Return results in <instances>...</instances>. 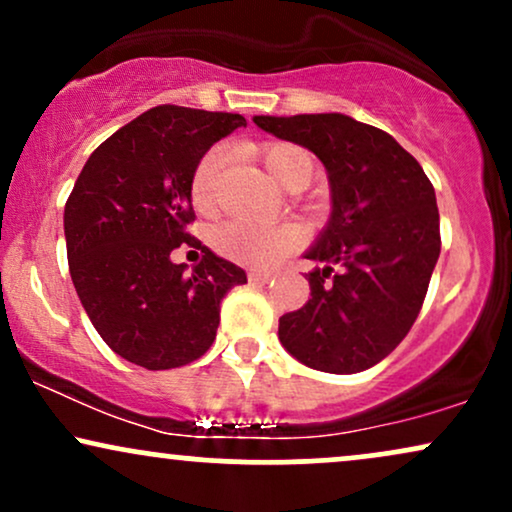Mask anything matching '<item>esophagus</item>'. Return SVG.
Returning <instances> with one entry per match:
<instances>
[{"label":"esophagus","mask_w":512,"mask_h":512,"mask_svg":"<svg viewBox=\"0 0 512 512\" xmlns=\"http://www.w3.org/2000/svg\"><path fill=\"white\" fill-rule=\"evenodd\" d=\"M248 279L252 281V284H269V281L274 279V274H269V272H255V269H252V272L248 274Z\"/></svg>","instance_id":"34e87169"}]
</instances>
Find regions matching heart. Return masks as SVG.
Here are the masks:
<instances>
[{
  "label": "heart",
  "mask_w": 512,
  "mask_h": 512,
  "mask_svg": "<svg viewBox=\"0 0 512 512\" xmlns=\"http://www.w3.org/2000/svg\"><path fill=\"white\" fill-rule=\"evenodd\" d=\"M264 168L269 170L276 185L291 187L293 182L308 185L313 178L315 161L308 151L296 144H272L262 151ZM223 163H226V149L214 146L192 173V204L199 211H207L214 204L216 178H219ZM216 250L231 260L255 264V267H269L291 250L301 245V231L291 223L279 226H255L245 221H228L214 231Z\"/></svg>",
  "instance_id": "b5f03b06"
}]
</instances>
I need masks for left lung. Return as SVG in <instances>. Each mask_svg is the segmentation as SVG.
Listing matches in <instances>:
<instances>
[{"mask_svg":"<svg viewBox=\"0 0 512 512\" xmlns=\"http://www.w3.org/2000/svg\"><path fill=\"white\" fill-rule=\"evenodd\" d=\"M257 127L320 158L327 226L305 250L310 298L279 317V342L303 366L349 375L407 337L440 255L436 190L409 151L342 113L255 115Z\"/></svg>","mask_w":512,"mask_h":512,"instance_id":"left-lung-1","label":"left lung"}]
</instances>
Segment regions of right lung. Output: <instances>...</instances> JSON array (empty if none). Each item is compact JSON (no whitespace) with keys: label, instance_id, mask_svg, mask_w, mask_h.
I'll return each instance as SVG.
<instances>
[{"label":"right lung","instance_id":"obj_1","mask_svg":"<svg viewBox=\"0 0 512 512\" xmlns=\"http://www.w3.org/2000/svg\"><path fill=\"white\" fill-rule=\"evenodd\" d=\"M236 113L158 105L117 129L88 156L64 207L76 296L103 342L146 370L195 361L216 339L221 301L248 284L238 264L214 255L185 226L195 221L192 173L233 129ZM203 250L186 272L169 252Z\"/></svg>","mask_w":512,"mask_h":512}]
</instances>
